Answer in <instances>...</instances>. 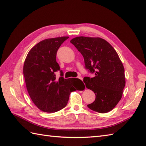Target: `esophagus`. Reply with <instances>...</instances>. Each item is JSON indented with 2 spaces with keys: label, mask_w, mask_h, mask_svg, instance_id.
<instances>
[{
  "label": "esophagus",
  "mask_w": 146,
  "mask_h": 146,
  "mask_svg": "<svg viewBox=\"0 0 146 146\" xmlns=\"http://www.w3.org/2000/svg\"><path fill=\"white\" fill-rule=\"evenodd\" d=\"M78 78L80 79V80H82V81H83V78H82V77H81V76H78Z\"/></svg>",
  "instance_id": "1"
}]
</instances>
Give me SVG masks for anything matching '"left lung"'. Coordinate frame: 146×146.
<instances>
[{
    "instance_id": "left-lung-1",
    "label": "left lung",
    "mask_w": 146,
    "mask_h": 146,
    "mask_svg": "<svg viewBox=\"0 0 146 146\" xmlns=\"http://www.w3.org/2000/svg\"><path fill=\"white\" fill-rule=\"evenodd\" d=\"M81 52L85 69L94 74L83 78L86 87L94 91L95 100L87 106L99 113L114 108L122 98L125 87V71L119 55L105 40L80 36L70 41Z\"/></svg>"
}]
</instances>
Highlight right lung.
Wrapping results in <instances>:
<instances>
[{
    "instance_id": "1",
    "label": "right lung",
    "mask_w": 146,
    "mask_h": 146,
    "mask_svg": "<svg viewBox=\"0 0 146 146\" xmlns=\"http://www.w3.org/2000/svg\"><path fill=\"white\" fill-rule=\"evenodd\" d=\"M68 38L44 39L31 49L23 67L26 88L33 103L44 112H56L66 106L71 92L82 90L84 85L78 78L65 79L56 60L60 46ZM60 71V77L55 72Z\"/></svg>"
}]
</instances>
